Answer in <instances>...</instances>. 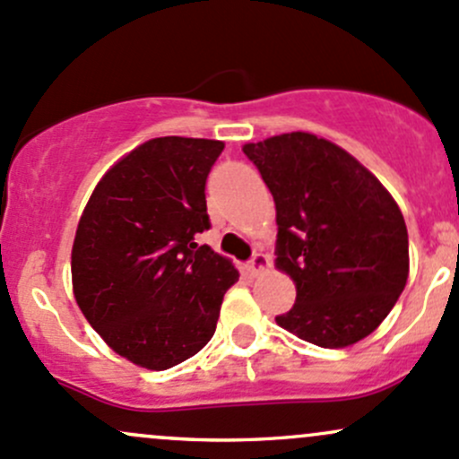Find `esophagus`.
Masks as SVG:
<instances>
[{
  "label": "esophagus",
  "mask_w": 459,
  "mask_h": 459,
  "mask_svg": "<svg viewBox=\"0 0 459 459\" xmlns=\"http://www.w3.org/2000/svg\"><path fill=\"white\" fill-rule=\"evenodd\" d=\"M269 267V258L264 254H254L251 255L247 269L251 271V273H260V271H264Z\"/></svg>",
  "instance_id": "esophagus-1"
}]
</instances>
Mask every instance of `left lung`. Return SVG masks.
Segmentation results:
<instances>
[{
    "label": "left lung",
    "instance_id": "8db88e82",
    "mask_svg": "<svg viewBox=\"0 0 459 459\" xmlns=\"http://www.w3.org/2000/svg\"><path fill=\"white\" fill-rule=\"evenodd\" d=\"M243 152L275 201V267L298 289L278 326L322 348L361 342L407 284V225L396 201L350 152L313 133H284Z\"/></svg>",
    "mask_w": 459,
    "mask_h": 459
}]
</instances>
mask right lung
Here are the masks:
<instances>
[{
  "label": "right lung",
  "mask_w": 459,
  "mask_h": 459,
  "mask_svg": "<svg viewBox=\"0 0 459 459\" xmlns=\"http://www.w3.org/2000/svg\"><path fill=\"white\" fill-rule=\"evenodd\" d=\"M223 146L144 142L102 177L78 221L74 298L107 346L140 368L169 369L199 352L238 280L228 258L195 243L210 230L205 181Z\"/></svg>",
  "instance_id": "add662e5"
}]
</instances>
